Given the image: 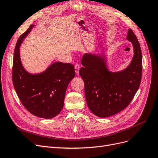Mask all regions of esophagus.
Here are the masks:
<instances>
[{
	"label": "esophagus",
	"mask_w": 158,
	"mask_h": 158,
	"mask_svg": "<svg viewBox=\"0 0 158 158\" xmlns=\"http://www.w3.org/2000/svg\"><path fill=\"white\" fill-rule=\"evenodd\" d=\"M79 69H80V66H79V64H76L75 65V73H79Z\"/></svg>",
	"instance_id": "1"
}]
</instances>
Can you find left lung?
<instances>
[{
    "label": "left lung",
    "mask_w": 158,
    "mask_h": 158,
    "mask_svg": "<svg viewBox=\"0 0 158 158\" xmlns=\"http://www.w3.org/2000/svg\"><path fill=\"white\" fill-rule=\"evenodd\" d=\"M127 39L133 46L134 55L130 66L123 71L110 72L105 56L85 54L79 74L85 83L87 106L98 117L113 116L130 103L141 84L142 52L139 41L130 29Z\"/></svg>",
    "instance_id": "obj_1"
}]
</instances>
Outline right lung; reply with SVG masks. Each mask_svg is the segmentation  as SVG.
<instances>
[{
	"label": "right lung",
	"instance_id": "1",
	"mask_svg": "<svg viewBox=\"0 0 158 158\" xmlns=\"http://www.w3.org/2000/svg\"><path fill=\"white\" fill-rule=\"evenodd\" d=\"M34 26L29 27L17 42L13 59V85L27 110L40 118H52L63 108L67 86L75 75V69L73 64L61 62L52 63L39 74H31L23 68L19 47Z\"/></svg>",
	"mask_w": 158,
	"mask_h": 158
}]
</instances>
